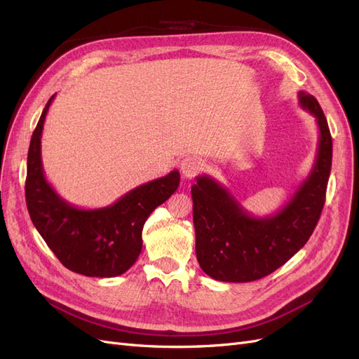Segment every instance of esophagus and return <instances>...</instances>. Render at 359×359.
Returning a JSON list of instances; mask_svg holds the SVG:
<instances>
[{
	"label": "esophagus",
	"mask_w": 359,
	"mask_h": 359,
	"mask_svg": "<svg viewBox=\"0 0 359 359\" xmlns=\"http://www.w3.org/2000/svg\"><path fill=\"white\" fill-rule=\"evenodd\" d=\"M202 166H203L202 160L196 156H187L186 158H182L181 163H180L181 173L186 178H193L202 169Z\"/></svg>",
	"instance_id": "1"
}]
</instances>
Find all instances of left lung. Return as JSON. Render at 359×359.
Wrapping results in <instances>:
<instances>
[{
    "instance_id": "1",
    "label": "left lung",
    "mask_w": 359,
    "mask_h": 359,
    "mask_svg": "<svg viewBox=\"0 0 359 359\" xmlns=\"http://www.w3.org/2000/svg\"><path fill=\"white\" fill-rule=\"evenodd\" d=\"M302 109L316 118V158L307 178L278 211L250 214L241 202L210 175L191 186L196 257L206 276L227 283L262 278L299 252L316 227L325 203L332 161V139L327 118L311 94L298 93Z\"/></svg>"
}]
</instances>
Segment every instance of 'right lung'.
<instances>
[{"mask_svg":"<svg viewBox=\"0 0 359 359\" xmlns=\"http://www.w3.org/2000/svg\"><path fill=\"white\" fill-rule=\"evenodd\" d=\"M52 95L32 133L25 198L32 224L60 262L73 273L109 278L132 268L142 250L144 223L180 186V172L153 180L126 193L112 205L78 208L53 190L41 165V133Z\"/></svg>","mask_w":359,"mask_h":359,"instance_id":"right-lung-1","label":"right lung"}]
</instances>
